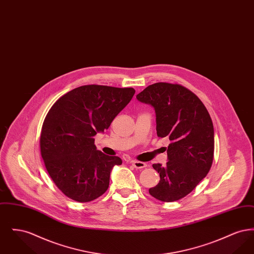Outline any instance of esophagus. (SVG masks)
<instances>
[{"label":"esophagus","mask_w":254,"mask_h":254,"mask_svg":"<svg viewBox=\"0 0 254 254\" xmlns=\"http://www.w3.org/2000/svg\"><path fill=\"white\" fill-rule=\"evenodd\" d=\"M131 165L135 169H144L147 165L144 162H140V161H131Z\"/></svg>","instance_id":"obj_1"}]
</instances>
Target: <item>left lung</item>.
<instances>
[{
	"instance_id": "8db88e82",
	"label": "left lung",
	"mask_w": 254,
	"mask_h": 254,
	"mask_svg": "<svg viewBox=\"0 0 254 254\" xmlns=\"http://www.w3.org/2000/svg\"><path fill=\"white\" fill-rule=\"evenodd\" d=\"M136 99L151 106L156 115V130L169 138L166 167L153 164L160 182L149 194L163 202H174L190 193L211 168L214 129L201 100L180 85H148Z\"/></svg>"
}]
</instances>
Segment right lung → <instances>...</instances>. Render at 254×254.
<instances>
[{
    "label": "right lung",
    "instance_id": "1",
    "mask_svg": "<svg viewBox=\"0 0 254 254\" xmlns=\"http://www.w3.org/2000/svg\"><path fill=\"white\" fill-rule=\"evenodd\" d=\"M135 90L107 85H82L49 109L40 137L41 154L49 176L74 201L95 200L109 189L117 156L97 150L94 136L108 129L130 102Z\"/></svg>",
    "mask_w": 254,
    "mask_h": 254
}]
</instances>
